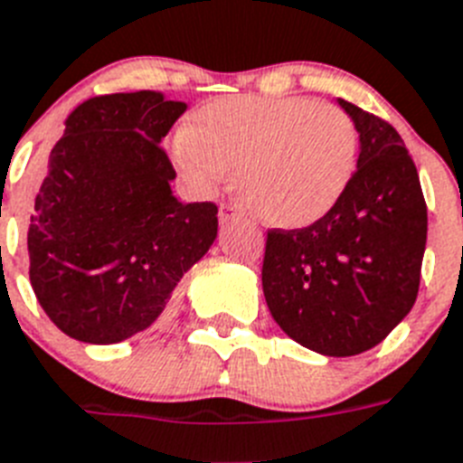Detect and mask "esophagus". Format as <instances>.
<instances>
[{
  "label": "esophagus",
  "mask_w": 463,
  "mask_h": 463,
  "mask_svg": "<svg viewBox=\"0 0 463 463\" xmlns=\"http://www.w3.org/2000/svg\"><path fill=\"white\" fill-rule=\"evenodd\" d=\"M242 213H240V209L235 207V204H228V202H223L219 209V219L221 223H231V221H238Z\"/></svg>",
  "instance_id": "1"
}]
</instances>
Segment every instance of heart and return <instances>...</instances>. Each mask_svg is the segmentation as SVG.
Listing matches in <instances>:
<instances>
[{
  "label": "heart",
  "mask_w": 463,
  "mask_h": 463,
  "mask_svg": "<svg viewBox=\"0 0 463 463\" xmlns=\"http://www.w3.org/2000/svg\"><path fill=\"white\" fill-rule=\"evenodd\" d=\"M174 165L197 193H213L238 166L259 216L304 228L327 216L355 172L351 118L306 96H225L197 108L172 141Z\"/></svg>",
  "instance_id": "heart-1"
}]
</instances>
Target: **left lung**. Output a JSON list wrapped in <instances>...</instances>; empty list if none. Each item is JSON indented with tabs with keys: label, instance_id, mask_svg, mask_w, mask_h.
<instances>
[{
	"label": "left lung",
	"instance_id": "obj_1",
	"mask_svg": "<svg viewBox=\"0 0 463 463\" xmlns=\"http://www.w3.org/2000/svg\"><path fill=\"white\" fill-rule=\"evenodd\" d=\"M357 129V169L316 223L268 231L261 282L279 329L310 351L357 355L382 344L417 301L426 200L398 131L339 99Z\"/></svg>",
	"mask_w": 463,
	"mask_h": 463
}]
</instances>
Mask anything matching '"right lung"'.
I'll return each instance as SVG.
<instances>
[{
	"label": "right lung",
	"mask_w": 463,
	"mask_h": 463,
	"mask_svg": "<svg viewBox=\"0 0 463 463\" xmlns=\"http://www.w3.org/2000/svg\"><path fill=\"white\" fill-rule=\"evenodd\" d=\"M185 108L159 91L108 93L65 119L27 254L34 297L72 339L118 344L150 327L216 240L219 207L178 202L159 147Z\"/></svg>",
	"instance_id": "obj_1"
}]
</instances>
